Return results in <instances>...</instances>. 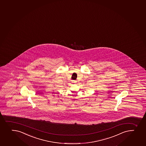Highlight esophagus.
I'll return each instance as SVG.
<instances>
[{
	"label": "esophagus",
	"instance_id": "obj_1",
	"mask_svg": "<svg viewBox=\"0 0 146 146\" xmlns=\"http://www.w3.org/2000/svg\"><path fill=\"white\" fill-rule=\"evenodd\" d=\"M77 82V80H74V81H73V83H76Z\"/></svg>",
	"mask_w": 146,
	"mask_h": 146
}]
</instances>
